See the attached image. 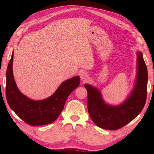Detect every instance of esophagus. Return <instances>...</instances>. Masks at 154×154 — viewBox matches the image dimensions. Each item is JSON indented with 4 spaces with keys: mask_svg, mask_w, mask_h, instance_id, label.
I'll return each mask as SVG.
<instances>
[{
    "mask_svg": "<svg viewBox=\"0 0 154 154\" xmlns=\"http://www.w3.org/2000/svg\"><path fill=\"white\" fill-rule=\"evenodd\" d=\"M88 78H89V75H88L87 73H83L81 74V79L83 81H86L87 80H88Z\"/></svg>",
    "mask_w": 154,
    "mask_h": 154,
    "instance_id": "34e87169",
    "label": "esophagus"
}]
</instances>
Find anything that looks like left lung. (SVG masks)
<instances>
[{
  "mask_svg": "<svg viewBox=\"0 0 154 154\" xmlns=\"http://www.w3.org/2000/svg\"><path fill=\"white\" fill-rule=\"evenodd\" d=\"M137 77L130 97L120 105L111 106L103 100L100 91L89 84L87 108L89 116L97 126L106 130H117L131 122L144 106L148 89V70L142 52H137Z\"/></svg>",
  "mask_w": 154,
  "mask_h": 154,
  "instance_id": "1",
  "label": "left lung"
}]
</instances>
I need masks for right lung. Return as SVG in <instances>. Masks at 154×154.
I'll return each instance as SVG.
<instances>
[{
    "label": "right lung",
    "instance_id": "1",
    "mask_svg": "<svg viewBox=\"0 0 154 154\" xmlns=\"http://www.w3.org/2000/svg\"><path fill=\"white\" fill-rule=\"evenodd\" d=\"M12 52L6 70V97L9 106L29 125L42 126L54 122L63 110L69 95L79 87V76L62 83L50 97L41 100H32L18 89L13 76Z\"/></svg>",
    "mask_w": 154,
    "mask_h": 154
}]
</instances>
